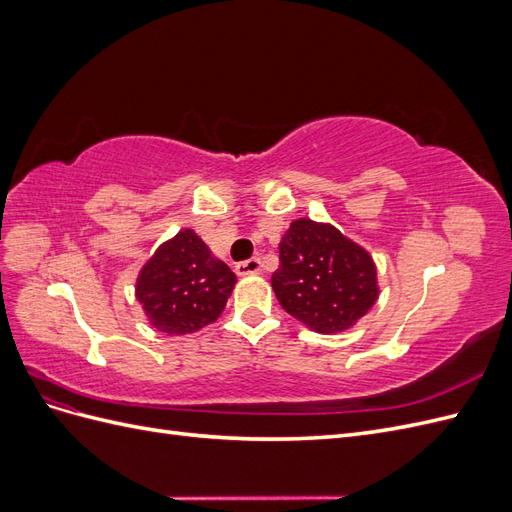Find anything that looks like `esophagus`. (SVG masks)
Masks as SVG:
<instances>
[{
	"label": "esophagus",
	"instance_id": "esophagus-1",
	"mask_svg": "<svg viewBox=\"0 0 512 512\" xmlns=\"http://www.w3.org/2000/svg\"><path fill=\"white\" fill-rule=\"evenodd\" d=\"M237 275H256L262 273V262L260 258H250V260H243L235 267Z\"/></svg>",
	"mask_w": 512,
	"mask_h": 512
}]
</instances>
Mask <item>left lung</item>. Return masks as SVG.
<instances>
[{
    "label": "left lung",
    "instance_id": "1",
    "mask_svg": "<svg viewBox=\"0 0 512 512\" xmlns=\"http://www.w3.org/2000/svg\"><path fill=\"white\" fill-rule=\"evenodd\" d=\"M275 297L316 333L354 327L378 299V273L367 250L331 224L294 220L280 243Z\"/></svg>",
    "mask_w": 512,
    "mask_h": 512
}]
</instances>
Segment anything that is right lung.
<instances>
[{
  "instance_id": "obj_1",
  "label": "right lung",
  "mask_w": 512,
  "mask_h": 512,
  "mask_svg": "<svg viewBox=\"0 0 512 512\" xmlns=\"http://www.w3.org/2000/svg\"><path fill=\"white\" fill-rule=\"evenodd\" d=\"M237 275L215 258L192 228L179 230L162 243L136 280L153 329L168 335H188L218 320L224 312Z\"/></svg>"
}]
</instances>
